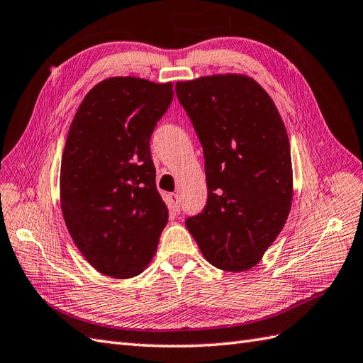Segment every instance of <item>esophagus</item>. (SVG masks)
<instances>
[{
    "instance_id": "obj_1",
    "label": "esophagus",
    "mask_w": 363,
    "mask_h": 363,
    "mask_svg": "<svg viewBox=\"0 0 363 363\" xmlns=\"http://www.w3.org/2000/svg\"><path fill=\"white\" fill-rule=\"evenodd\" d=\"M169 200H171V205L174 206L175 211L180 209V196L177 192H172L169 194Z\"/></svg>"
}]
</instances>
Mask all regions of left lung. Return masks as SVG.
<instances>
[{
	"instance_id": "obj_1",
	"label": "left lung",
	"mask_w": 363,
	"mask_h": 363,
	"mask_svg": "<svg viewBox=\"0 0 363 363\" xmlns=\"http://www.w3.org/2000/svg\"><path fill=\"white\" fill-rule=\"evenodd\" d=\"M175 92L203 146L208 186L205 209L186 228L212 267L248 271L291 211L293 164L284 120L248 75L177 82Z\"/></svg>"
}]
</instances>
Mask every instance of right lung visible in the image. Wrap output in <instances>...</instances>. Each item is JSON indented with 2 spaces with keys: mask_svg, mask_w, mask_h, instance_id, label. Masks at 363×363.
<instances>
[{
  "mask_svg": "<svg viewBox=\"0 0 363 363\" xmlns=\"http://www.w3.org/2000/svg\"><path fill=\"white\" fill-rule=\"evenodd\" d=\"M172 96L171 82L111 77L86 94L70 123L61 211L78 251L104 276L135 277L155 255L167 208L149 140Z\"/></svg>",
  "mask_w": 363,
  "mask_h": 363,
  "instance_id": "add662e5",
  "label": "right lung"
}]
</instances>
